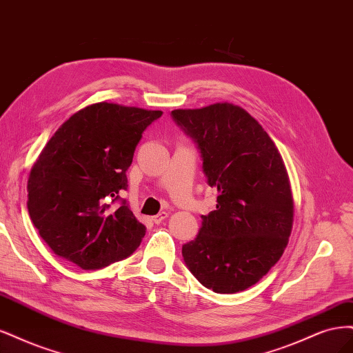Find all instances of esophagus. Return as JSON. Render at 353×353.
<instances>
[{"mask_svg": "<svg viewBox=\"0 0 353 353\" xmlns=\"http://www.w3.org/2000/svg\"><path fill=\"white\" fill-rule=\"evenodd\" d=\"M167 215H168V214H167L165 211H163V212H160V214H157L155 217H152V221H154L155 224H160L161 221H164V220L167 219Z\"/></svg>", "mask_w": 353, "mask_h": 353, "instance_id": "1", "label": "esophagus"}]
</instances>
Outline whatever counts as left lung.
<instances>
[{
    "mask_svg": "<svg viewBox=\"0 0 353 353\" xmlns=\"http://www.w3.org/2000/svg\"><path fill=\"white\" fill-rule=\"evenodd\" d=\"M173 120L195 141L217 205L202 215L185 264L215 293L242 292L281 258L293 224V198L283 158L263 126L242 107L217 102L174 110Z\"/></svg>",
    "mask_w": 353,
    "mask_h": 353,
    "instance_id": "left-lung-1",
    "label": "left lung"
}]
</instances>
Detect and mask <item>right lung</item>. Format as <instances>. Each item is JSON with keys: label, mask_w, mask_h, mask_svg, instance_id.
<instances>
[{"label": "right lung", "mask_w": 353, "mask_h": 353, "mask_svg": "<svg viewBox=\"0 0 353 353\" xmlns=\"http://www.w3.org/2000/svg\"><path fill=\"white\" fill-rule=\"evenodd\" d=\"M163 111L98 102L64 121L45 145L28 180L33 225L55 255L99 270L132 255L146 227L126 201V172L143 130Z\"/></svg>", "instance_id": "1"}]
</instances>
